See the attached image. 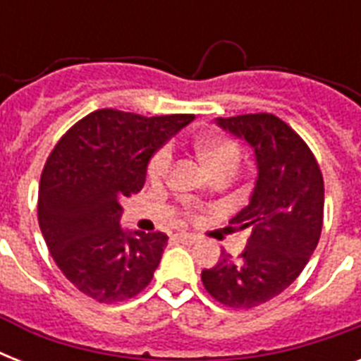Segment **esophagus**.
I'll return each instance as SVG.
<instances>
[{"label":"esophagus","mask_w":361,"mask_h":361,"mask_svg":"<svg viewBox=\"0 0 361 361\" xmlns=\"http://www.w3.org/2000/svg\"><path fill=\"white\" fill-rule=\"evenodd\" d=\"M174 240L180 241V243H185V245H192V243H197L198 238L192 236V234H183V232H180V234H176Z\"/></svg>","instance_id":"34e87169"}]
</instances>
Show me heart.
Instances as JSON below:
<instances>
[{
  "mask_svg": "<svg viewBox=\"0 0 361 361\" xmlns=\"http://www.w3.org/2000/svg\"><path fill=\"white\" fill-rule=\"evenodd\" d=\"M197 152L209 172L219 169L236 170L241 161L240 144L232 138H226V136H202V138H198ZM170 163H172V155H170L169 147H161L153 153V157L149 159V164H147L149 181L161 183L169 176ZM191 217H197V215L191 214Z\"/></svg>",
  "mask_w": 361,
  "mask_h": 361,
  "instance_id": "b5f03b06",
  "label": "heart"
}]
</instances>
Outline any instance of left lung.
<instances>
[{
  "label": "left lung",
  "instance_id": "1",
  "mask_svg": "<svg viewBox=\"0 0 361 361\" xmlns=\"http://www.w3.org/2000/svg\"><path fill=\"white\" fill-rule=\"evenodd\" d=\"M217 125L251 144L258 176L251 202L231 221L251 228L249 245L238 258L221 252L219 262L202 271V283L226 307L251 309L292 285L317 249L324 180L305 140L277 116L217 118Z\"/></svg>",
  "mask_w": 361,
  "mask_h": 361
}]
</instances>
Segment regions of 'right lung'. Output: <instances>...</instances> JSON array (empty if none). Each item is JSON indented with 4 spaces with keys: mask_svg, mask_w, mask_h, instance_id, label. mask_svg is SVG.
Wrapping results in <instances>:
<instances>
[{
    "mask_svg": "<svg viewBox=\"0 0 361 361\" xmlns=\"http://www.w3.org/2000/svg\"><path fill=\"white\" fill-rule=\"evenodd\" d=\"M192 120L101 109L76 121L48 155L39 226L61 274L95 302H123L149 285L169 236L125 234L120 202L140 192L153 153Z\"/></svg>",
    "mask_w": 361,
    "mask_h": 361,
    "instance_id": "obj_1",
    "label": "right lung"
}]
</instances>
